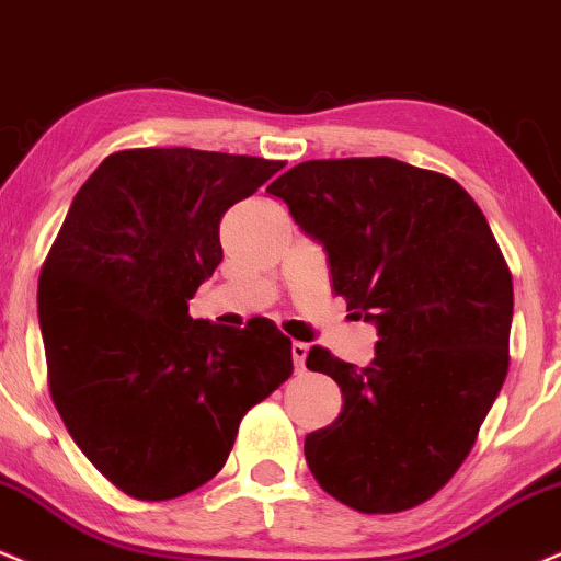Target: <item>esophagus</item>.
Returning <instances> with one entry per match:
<instances>
[{
  "instance_id": "obj_1",
  "label": "esophagus",
  "mask_w": 561,
  "mask_h": 561,
  "mask_svg": "<svg viewBox=\"0 0 561 561\" xmlns=\"http://www.w3.org/2000/svg\"><path fill=\"white\" fill-rule=\"evenodd\" d=\"M307 352H309V346H307V344H301V341H294V344H291V357H294L296 370H305Z\"/></svg>"
}]
</instances>
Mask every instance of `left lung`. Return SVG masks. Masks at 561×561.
I'll return each mask as SVG.
<instances>
[{
	"instance_id": "8db88e82",
	"label": "left lung",
	"mask_w": 561,
	"mask_h": 561,
	"mask_svg": "<svg viewBox=\"0 0 561 561\" xmlns=\"http://www.w3.org/2000/svg\"><path fill=\"white\" fill-rule=\"evenodd\" d=\"M267 191L322 243L335 296L378 328L367 367L309 348L344 397L305 440L309 470L365 515L412 510L465 462L510 370L502 249L457 181L391 157L309 160Z\"/></svg>"
}]
</instances>
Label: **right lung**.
<instances>
[{"label": "right lung", "mask_w": 561, "mask_h": 561, "mask_svg": "<svg viewBox=\"0 0 561 561\" xmlns=\"http://www.w3.org/2000/svg\"><path fill=\"white\" fill-rule=\"evenodd\" d=\"M283 162L186 147L115 151L72 199L38 280L49 391L91 465L164 502L213 480L241 417L294 370L273 322L215 325L188 299L220 220Z\"/></svg>", "instance_id": "1"}]
</instances>
